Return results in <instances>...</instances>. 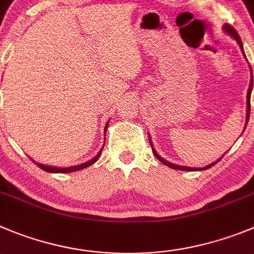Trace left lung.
I'll return each instance as SVG.
<instances>
[{
    "label": "left lung",
    "instance_id": "obj_1",
    "mask_svg": "<svg viewBox=\"0 0 254 254\" xmlns=\"http://www.w3.org/2000/svg\"><path fill=\"white\" fill-rule=\"evenodd\" d=\"M223 30H224V32H226V34H228L229 36L232 37V39H234V40H236L237 42H238L239 47H241V50H242V54H243V55H245V58H246L245 50H243V44H242V40H241V37H239V35L237 34V31L234 30V28L232 27V26H229V25H224V26H223ZM246 60H247V58H246ZM251 73H252V67H251ZM251 77H252V79H251L250 87H248V91H247V116H246L245 129H246V127H247L248 120H250V114H251V92H252V87H253V75H252V76H251ZM243 131H245V130H243ZM148 136H149V141H150L151 149H153L154 155H155L156 158H158V160H160V162H162L163 164H165V165H167V167H169V168H173V169H178V170H187V172H194V170H205V169H209V168H212L213 165L217 164V163L219 162L220 159H222V158H219V159L215 160V162H213L212 164L207 165V167H204V168H190V167H183V165L173 164V163H170V162H168V160H165L164 158H162V156H160L159 154L156 153V150H155V149H154L153 144H151L150 134H148ZM222 156H223V155H222Z\"/></svg>",
    "mask_w": 254,
    "mask_h": 254
}]
</instances>
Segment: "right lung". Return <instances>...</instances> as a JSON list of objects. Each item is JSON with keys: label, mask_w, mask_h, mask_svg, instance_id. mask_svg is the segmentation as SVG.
Masks as SVG:
<instances>
[{"label": "right lung", "mask_w": 254, "mask_h": 254, "mask_svg": "<svg viewBox=\"0 0 254 254\" xmlns=\"http://www.w3.org/2000/svg\"><path fill=\"white\" fill-rule=\"evenodd\" d=\"M108 127H109V122L106 123V125H105V129H104V132H105L106 134V129H108ZM103 148H104V145H103ZM103 148L100 149V151H99L98 154H96V155L94 156V158H92L91 160H89V162H85V163H82V164H77V165H73V167H67V168H58V167H52V165H45V164H40V163H36L35 162V164H37L39 165L40 168H41L42 170H45V172H47V173H71V172H76V170H81V169H84V168H87V167H90V165H92L94 164L95 162H96V160L99 159V156H100V154H101V151H103ZM32 160V159H31Z\"/></svg>", "instance_id": "obj_1"}]
</instances>
